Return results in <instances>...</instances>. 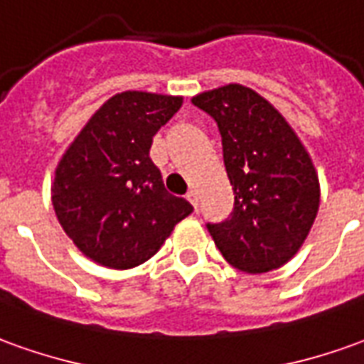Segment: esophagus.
<instances>
[{
  "instance_id": "1",
  "label": "esophagus",
  "mask_w": 364,
  "mask_h": 364,
  "mask_svg": "<svg viewBox=\"0 0 364 364\" xmlns=\"http://www.w3.org/2000/svg\"><path fill=\"white\" fill-rule=\"evenodd\" d=\"M187 200H189L191 205L195 207V210H197V207H199V195H197L195 191H189V193H187Z\"/></svg>"
}]
</instances>
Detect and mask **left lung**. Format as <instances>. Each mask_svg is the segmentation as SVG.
<instances>
[{
    "label": "left lung",
    "instance_id": "8db88e82",
    "mask_svg": "<svg viewBox=\"0 0 364 364\" xmlns=\"http://www.w3.org/2000/svg\"><path fill=\"white\" fill-rule=\"evenodd\" d=\"M223 138V157L235 191L225 223L207 225L225 260L246 274L288 264L314 226L319 177L311 156L288 120L264 96L225 85L193 96Z\"/></svg>",
    "mask_w": 364,
    "mask_h": 364
}]
</instances>
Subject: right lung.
<instances>
[{
  "label": "right lung",
  "instance_id": "obj_1",
  "mask_svg": "<svg viewBox=\"0 0 364 364\" xmlns=\"http://www.w3.org/2000/svg\"><path fill=\"white\" fill-rule=\"evenodd\" d=\"M183 96L126 90L94 112L55 169L50 200L63 230L96 264L129 270L149 260L193 207L169 195L149 157Z\"/></svg>",
  "mask_w": 364,
  "mask_h": 364
}]
</instances>
